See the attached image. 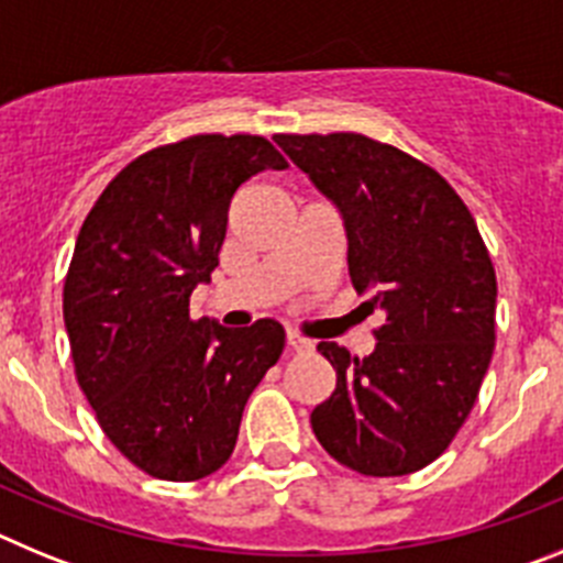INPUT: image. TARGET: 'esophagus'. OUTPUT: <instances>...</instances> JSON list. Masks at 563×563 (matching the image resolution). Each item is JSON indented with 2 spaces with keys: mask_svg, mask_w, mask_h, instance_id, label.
I'll list each match as a JSON object with an SVG mask.
<instances>
[{
  "mask_svg": "<svg viewBox=\"0 0 563 563\" xmlns=\"http://www.w3.org/2000/svg\"><path fill=\"white\" fill-rule=\"evenodd\" d=\"M287 346H290V350H296V352H310L316 343H312L310 338L298 335V332L290 330V332H287Z\"/></svg>",
  "mask_w": 563,
  "mask_h": 563,
  "instance_id": "1",
  "label": "esophagus"
}]
</instances>
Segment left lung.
Returning a JSON list of instances; mask_svg holds the SVG:
<instances>
[{
    "label": "left lung",
    "instance_id": "obj_1",
    "mask_svg": "<svg viewBox=\"0 0 563 563\" xmlns=\"http://www.w3.org/2000/svg\"><path fill=\"white\" fill-rule=\"evenodd\" d=\"M273 141L341 211L352 287L383 310L375 352H318L338 380L310 415L327 454L363 476H406L449 449L496 343V273L474 217L434 168L355 132Z\"/></svg>",
    "mask_w": 563,
    "mask_h": 563
}]
</instances>
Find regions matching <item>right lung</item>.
I'll return each instance as SVG.
<instances>
[{
    "label": "right lung",
    "mask_w": 563,
    "mask_h": 563,
    "mask_svg": "<svg viewBox=\"0 0 563 563\" xmlns=\"http://www.w3.org/2000/svg\"><path fill=\"white\" fill-rule=\"evenodd\" d=\"M287 168L258 134H194L129 163L98 197L64 282L76 377L103 434L132 465L168 482L220 471L242 411L285 350V327L194 321L211 282L233 194Z\"/></svg>",
    "instance_id": "1"
}]
</instances>
